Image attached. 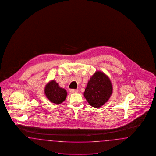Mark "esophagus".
Segmentation results:
<instances>
[{
	"label": "esophagus",
	"mask_w": 156,
	"mask_h": 156,
	"mask_svg": "<svg viewBox=\"0 0 156 156\" xmlns=\"http://www.w3.org/2000/svg\"><path fill=\"white\" fill-rule=\"evenodd\" d=\"M69 91L71 94H74V93H77L78 92V89H70Z\"/></svg>",
	"instance_id": "esophagus-1"
}]
</instances>
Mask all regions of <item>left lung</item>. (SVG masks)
Segmentation results:
<instances>
[{"label":"left lung","instance_id":"obj_1","mask_svg":"<svg viewBox=\"0 0 156 156\" xmlns=\"http://www.w3.org/2000/svg\"><path fill=\"white\" fill-rule=\"evenodd\" d=\"M112 89L109 77L103 72L97 71L88 81L83 95L90 106L99 108L109 100Z\"/></svg>","mask_w":156,"mask_h":156}]
</instances>
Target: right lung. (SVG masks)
Segmentation results:
<instances>
[{"instance_id":"1","label":"right lung","mask_w":156,"mask_h":156,"mask_svg":"<svg viewBox=\"0 0 156 156\" xmlns=\"http://www.w3.org/2000/svg\"><path fill=\"white\" fill-rule=\"evenodd\" d=\"M44 93L50 102L56 105L62 103L67 96L66 90L60 87L55 80L49 81L46 84Z\"/></svg>"}]
</instances>
